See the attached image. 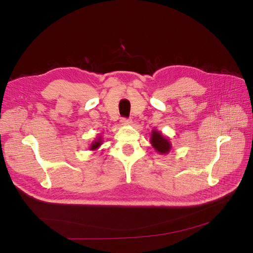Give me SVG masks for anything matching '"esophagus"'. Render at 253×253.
Instances as JSON below:
<instances>
[{
    "label": "esophagus",
    "instance_id": "esophagus-1",
    "mask_svg": "<svg viewBox=\"0 0 253 253\" xmlns=\"http://www.w3.org/2000/svg\"><path fill=\"white\" fill-rule=\"evenodd\" d=\"M121 122H122V124L127 125V124H130V123H131V119H128V118H122Z\"/></svg>",
    "mask_w": 253,
    "mask_h": 253
}]
</instances>
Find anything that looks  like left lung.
Listing matches in <instances>:
<instances>
[{"mask_svg": "<svg viewBox=\"0 0 253 253\" xmlns=\"http://www.w3.org/2000/svg\"><path fill=\"white\" fill-rule=\"evenodd\" d=\"M153 146L158 151L159 154H168L170 149V143L169 141L163 136L159 131L154 130L151 132V140H150Z\"/></svg>", "mask_w": 253, "mask_h": 253, "instance_id": "8db88e82", "label": "left lung"}]
</instances>
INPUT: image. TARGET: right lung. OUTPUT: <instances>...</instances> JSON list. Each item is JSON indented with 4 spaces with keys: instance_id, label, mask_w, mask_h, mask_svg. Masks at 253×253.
<instances>
[{
    "instance_id": "right-lung-1",
    "label": "right lung",
    "mask_w": 253,
    "mask_h": 253,
    "mask_svg": "<svg viewBox=\"0 0 253 253\" xmlns=\"http://www.w3.org/2000/svg\"><path fill=\"white\" fill-rule=\"evenodd\" d=\"M100 144H102V141L98 140V141H95L94 143H93L90 147H91V149H95V148H97L100 145Z\"/></svg>"
}]
</instances>
